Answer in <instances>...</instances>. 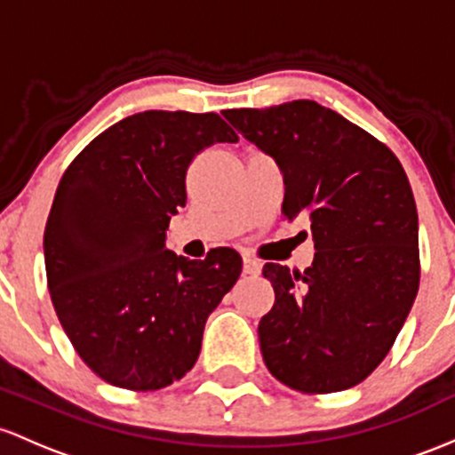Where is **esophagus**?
I'll list each match as a JSON object with an SVG mask.
<instances>
[{"mask_svg": "<svg viewBox=\"0 0 455 455\" xmlns=\"http://www.w3.org/2000/svg\"><path fill=\"white\" fill-rule=\"evenodd\" d=\"M243 273L255 277V275L262 273V262H259V259H255V258H244L243 259Z\"/></svg>", "mask_w": 455, "mask_h": 455, "instance_id": "1", "label": "esophagus"}]
</instances>
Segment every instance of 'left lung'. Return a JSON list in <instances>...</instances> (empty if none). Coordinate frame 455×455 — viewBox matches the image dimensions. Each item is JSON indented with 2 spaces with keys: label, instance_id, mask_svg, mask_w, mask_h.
<instances>
[{
  "label": "left lung",
  "instance_id": "1",
  "mask_svg": "<svg viewBox=\"0 0 455 455\" xmlns=\"http://www.w3.org/2000/svg\"><path fill=\"white\" fill-rule=\"evenodd\" d=\"M223 116L277 161L283 217H307L314 236L303 273L264 264L275 290L258 326L264 363L294 391L350 389L391 350L419 290V219L404 167L315 100Z\"/></svg>",
  "mask_w": 455,
  "mask_h": 455
}]
</instances>
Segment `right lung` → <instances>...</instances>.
Masks as SVG:
<instances>
[{"label":"right lung","mask_w":455,"mask_h":455,"mask_svg":"<svg viewBox=\"0 0 455 455\" xmlns=\"http://www.w3.org/2000/svg\"><path fill=\"white\" fill-rule=\"evenodd\" d=\"M236 140L217 114L144 111L64 172L44 228L49 292L76 355L109 385L156 391L196 365L243 259L228 247L188 259L165 247V232L187 204L191 161Z\"/></svg>","instance_id":"add662e5"}]
</instances>
